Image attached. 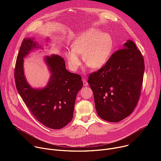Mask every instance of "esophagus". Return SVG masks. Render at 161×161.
<instances>
[{
    "label": "esophagus",
    "instance_id": "1",
    "mask_svg": "<svg viewBox=\"0 0 161 161\" xmlns=\"http://www.w3.org/2000/svg\"><path fill=\"white\" fill-rule=\"evenodd\" d=\"M83 83L84 86H88V83L85 79H83Z\"/></svg>",
    "mask_w": 161,
    "mask_h": 161
}]
</instances>
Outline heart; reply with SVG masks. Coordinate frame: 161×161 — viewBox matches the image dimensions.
Returning a JSON list of instances; mask_svg holds the SVG:
<instances>
[{
  "instance_id": "b5f03b06",
  "label": "heart",
  "mask_w": 161,
  "mask_h": 161,
  "mask_svg": "<svg viewBox=\"0 0 161 161\" xmlns=\"http://www.w3.org/2000/svg\"><path fill=\"white\" fill-rule=\"evenodd\" d=\"M112 48L113 41L108 34L91 29L76 38L72 44V50L66 52V57L69 65L74 71L81 64V55L85 64L95 69L104 64Z\"/></svg>"
}]
</instances>
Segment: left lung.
<instances>
[{
  "instance_id": "left-lung-1",
  "label": "left lung",
  "mask_w": 161,
  "mask_h": 161,
  "mask_svg": "<svg viewBox=\"0 0 161 161\" xmlns=\"http://www.w3.org/2000/svg\"><path fill=\"white\" fill-rule=\"evenodd\" d=\"M144 71L141 52L128 40L124 48L114 52L101 69L90 74L88 83L99 117L118 122L130 115L141 95Z\"/></svg>"
}]
</instances>
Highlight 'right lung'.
I'll return each instance as SVG.
<instances>
[{
	"mask_svg": "<svg viewBox=\"0 0 161 161\" xmlns=\"http://www.w3.org/2000/svg\"><path fill=\"white\" fill-rule=\"evenodd\" d=\"M36 48L37 44L32 39L23 40L14 69L16 89L37 121L48 128L60 129L73 119L76 96L83 86L81 77L66 69L62 57L52 55L45 58L52 73L47 86L32 88L24 76L23 58Z\"/></svg>",
	"mask_w": 161,
	"mask_h": 161,
	"instance_id": "obj_1",
	"label": "right lung"
}]
</instances>
